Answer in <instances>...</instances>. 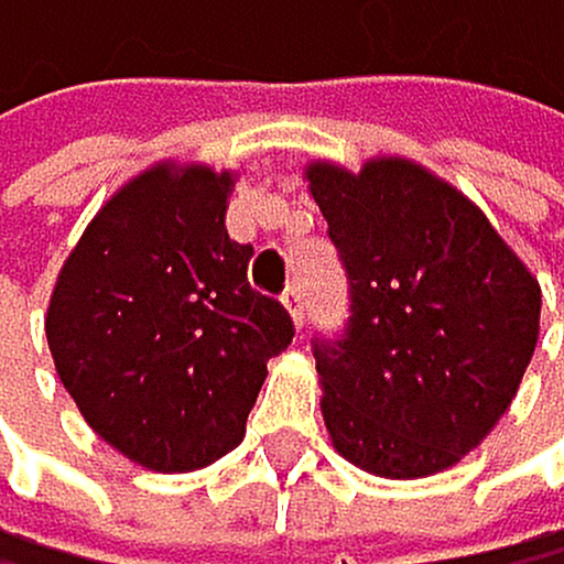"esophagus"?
I'll list each match as a JSON object with an SVG mask.
<instances>
[{
  "instance_id": "34e87169",
  "label": "esophagus",
  "mask_w": 564,
  "mask_h": 564,
  "mask_svg": "<svg viewBox=\"0 0 564 564\" xmlns=\"http://www.w3.org/2000/svg\"><path fill=\"white\" fill-rule=\"evenodd\" d=\"M284 306H288L291 321H295V328H302V321H306V299H302V288L284 291Z\"/></svg>"
}]
</instances>
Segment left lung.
<instances>
[{
    "mask_svg": "<svg viewBox=\"0 0 564 564\" xmlns=\"http://www.w3.org/2000/svg\"><path fill=\"white\" fill-rule=\"evenodd\" d=\"M350 317L314 336L325 424L361 469L413 480L495 429L540 336V284L488 217L421 165H310Z\"/></svg>",
    "mask_w": 564,
    "mask_h": 564,
    "instance_id": "left-lung-1",
    "label": "left lung"
}]
</instances>
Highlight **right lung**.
Wrapping results in <instances>:
<instances>
[{"label":"right lung","mask_w":564,"mask_h":564,"mask_svg":"<svg viewBox=\"0 0 564 564\" xmlns=\"http://www.w3.org/2000/svg\"><path fill=\"white\" fill-rule=\"evenodd\" d=\"M232 176L158 165L121 187L62 265L47 343L99 436L158 473L221 458L243 440L265 361L295 321L247 280L228 239Z\"/></svg>","instance_id":"obj_1"}]
</instances>
